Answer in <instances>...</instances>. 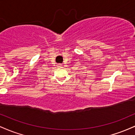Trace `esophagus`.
Instances as JSON below:
<instances>
[{"label": "esophagus", "instance_id": "obj_1", "mask_svg": "<svg viewBox=\"0 0 135 135\" xmlns=\"http://www.w3.org/2000/svg\"><path fill=\"white\" fill-rule=\"evenodd\" d=\"M58 67H59V68L61 67V64H58Z\"/></svg>", "mask_w": 135, "mask_h": 135}]
</instances>
